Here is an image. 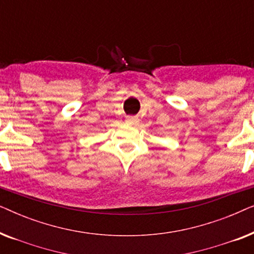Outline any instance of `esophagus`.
<instances>
[{"label": "esophagus", "mask_w": 254, "mask_h": 254, "mask_svg": "<svg viewBox=\"0 0 254 254\" xmlns=\"http://www.w3.org/2000/svg\"><path fill=\"white\" fill-rule=\"evenodd\" d=\"M127 121L130 125H136V124H138V121H140V119H138V117H128L127 118Z\"/></svg>", "instance_id": "1"}]
</instances>
